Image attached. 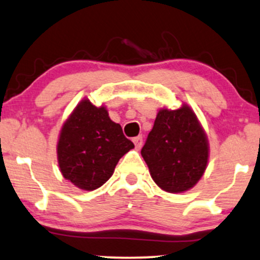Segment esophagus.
<instances>
[{
	"label": "esophagus",
	"mask_w": 260,
	"mask_h": 260,
	"mask_svg": "<svg viewBox=\"0 0 260 260\" xmlns=\"http://www.w3.org/2000/svg\"><path fill=\"white\" fill-rule=\"evenodd\" d=\"M133 142L135 143V148L136 149H140L142 147V143H143V137L142 136H137V137H134L133 139Z\"/></svg>",
	"instance_id": "obj_1"
}]
</instances>
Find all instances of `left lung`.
Returning a JSON list of instances; mask_svg holds the SVG:
<instances>
[{"label": "left lung", "instance_id": "left-lung-1", "mask_svg": "<svg viewBox=\"0 0 260 260\" xmlns=\"http://www.w3.org/2000/svg\"><path fill=\"white\" fill-rule=\"evenodd\" d=\"M141 155L163 191L181 193L196 186L208 166L209 142L193 109L187 103L160 108Z\"/></svg>", "mask_w": 260, "mask_h": 260}]
</instances>
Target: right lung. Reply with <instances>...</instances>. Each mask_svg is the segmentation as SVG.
<instances>
[{"mask_svg": "<svg viewBox=\"0 0 260 260\" xmlns=\"http://www.w3.org/2000/svg\"><path fill=\"white\" fill-rule=\"evenodd\" d=\"M134 148L105 106L81 100L66 119L57 141V160L63 178L84 191L106 184L119 159Z\"/></svg>", "mask_w": 260, "mask_h": 260, "instance_id": "1", "label": "right lung"}]
</instances>
